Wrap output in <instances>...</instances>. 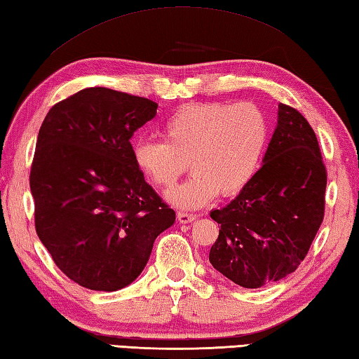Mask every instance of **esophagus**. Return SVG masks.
<instances>
[{
	"mask_svg": "<svg viewBox=\"0 0 359 359\" xmlns=\"http://www.w3.org/2000/svg\"><path fill=\"white\" fill-rule=\"evenodd\" d=\"M196 218H198L196 215H193V213L177 212V219L180 221V223H184V224H187V223H191V221H194Z\"/></svg>",
	"mask_w": 359,
	"mask_h": 359,
	"instance_id": "esophagus-1",
	"label": "esophagus"
}]
</instances>
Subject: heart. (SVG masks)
Instances as JSON below:
<instances>
[{"instance_id": "obj_1", "label": "heart", "mask_w": 359, "mask_h": 359, "mask_svg": "<svg viewBox=\"0 0 359 359\" xmlns=\"http://www.w3.org/2000/svg\"><path fill=\"white\" fill-rule=\"evenodd\" d=\"M163 141H138L133 161L147 182L171 190L188 168L193 175L168 194L180 208L232 198L250 187L270 141L266 114L251 102L191 103L161 126Z\"/></svg>"}]
</instances>
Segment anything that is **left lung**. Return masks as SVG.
<instances>
[{"label": "left lung", "mask_w": 359, "mask_h": 359, "mask_svg": "<svg viewBox=\"0 0 359 359\" xmlns=\"http://www.w3.org/2000/svg\"><path fill=\"white\" fill-rule=\"evenodd\" d=\"M325 169L317 136L295 108L278 105L264 165L250 187L210 217L221 226L208 260L246 289L285 278L308 254L325 215Z\"/></svg>", "instance_id": "left-lung-1"}]
</instances>
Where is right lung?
I'll return each instance as SVG.
<instances>
[{
    "mask_svg": "<svg viewBox=\"0 0 359 359\" xmlns=\"http://www.w3.org/2000/svg\"><path fill=\"white\" fill-rule=\"evenodd\" d=\"M158 105L86 88L51 107L39 130L29 187L36 232L64 275L114 292L144 270L175 221L133 161L130 138Z\"/></svg>",
    "mask_w": 359,
    "mask_h": 359,
    "instance_id": "add662e5",
    "label": "right lung"
}]
</instances>
